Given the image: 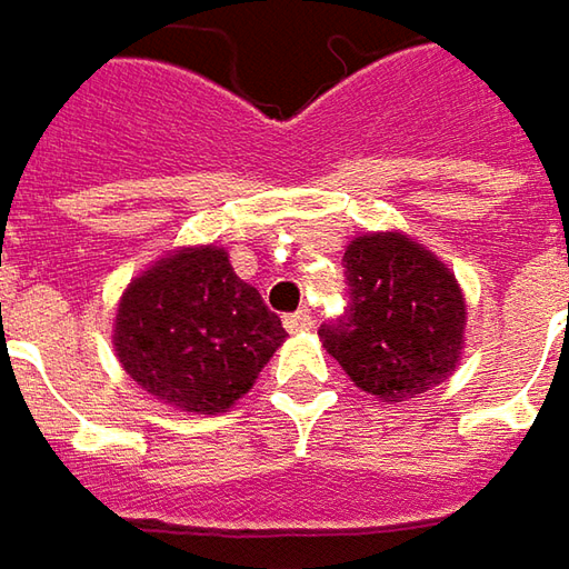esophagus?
I'll list each match as a JSON object with an SVG mask.
<instances>
[{
  "instance_id": "1",
  "label": "esophagus",
  "mask_w": 569,
  "mask_h": 569,
  "mask_svg": "<svg viewBox=\"0 0 569 569\" xmlns=\"http://www.w3.org/2000/svg\"><path fill=\"white\" fill-rule=\"evenodd\" d=\"M284 329H288V332H307V329H313V313H310V310L288 313V317H284Z\"/></svg>"
}]
</instances>
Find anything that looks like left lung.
Returning a JSON list of instances; mask_svg holds the SVG:
<instances>
[{
  "label": "left lung",
  "mask_w": 569,
  "mask_h": 569,
  "mask_svg": "<svg viewBox=\"0 0 569 569\" xmlns=\"http://www.w3.org/2000/svg\"><path fill=\"white\" fill-rule=\"evenodd\" d=\"M345 313L319 326L326 351L363 392L389 402L443 382L462 355L466 300L456 278L402 233L345 250Z\"/></svg>",
  "instance_id": "obj_1"
}]
</instances>
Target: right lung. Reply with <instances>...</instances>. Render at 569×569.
Segmentation results:
<instances>
[{"instance_id":"1","label":"right lung","mask_w":569,"mask_h":569,"mask_svg":"<svg viewBox=\"0 0 569 569\" xmlns=\"http://www.w3.org/2000/svg\"><path fill=\"white\" fill-rule=\"evenodd\" d=\"M281 339V319L214 247L177 252L136 278L113 332L132 380L161 402L202 415L250 392Z\"/></svg>"}]
</instances>
